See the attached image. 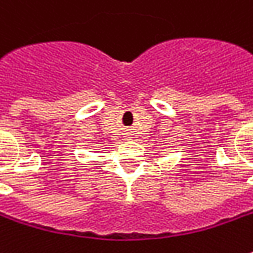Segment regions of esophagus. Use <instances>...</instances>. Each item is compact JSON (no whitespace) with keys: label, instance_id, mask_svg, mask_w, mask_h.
Returning <instances> with one entry per match:
<instances>
[{"label":"esophagus","instance_id":"obj_1","mask_svg":"<svg viewBox=\"0 0 253 253\" xmlns=\"http://www.w3.org/2000/svg\"><path fill=\"white\" fill-rule=\"evenodd\" d=\"M125 137H126V140H130V138H131V136H130V134H126Z\"/></svg>","mask_w":253,"mask_h":253}]
</instances>
